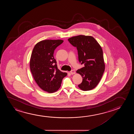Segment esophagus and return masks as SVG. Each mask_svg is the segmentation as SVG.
I'll list each match as a JSON object with an SVG mask.
<instances>
[{
  "mask_svg": "<svg viewBox=\"0 0 134 134\" xmlns=\"http://www.w3.org/2000/svg\"><path fill=\"white\" fill-rule=\"evenodd\" d=\"M70 73L71 74V75H74V74H75V71L74 70H72L70 72Z\"/></svg>",
  "mask_w": 134,
  "mask_h": 134,
  "instance_id": "34e87169",
  "label": "esophagus"
}]
</instances>
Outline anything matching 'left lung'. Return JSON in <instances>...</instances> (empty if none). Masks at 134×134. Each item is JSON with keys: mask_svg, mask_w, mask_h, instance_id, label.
Returning <instances> with one entry per match:
<instances>
[{"mask_svg": "<svg viewBox=\"0 0 134 134\" xmlns=\"http://www.w3.org/2000/svg\"><path fill=\"white\" fill-rule=\"evenodd\" d=\"M68 41L77 48L79 62L84 65L76 71L83 79L78 87L84 91L92 90L99 83L105 70L102 47L95 39L90 36L78 35L69 38Z\"/></svg>", "mask_w": 134, "mask_h": 134, "instance_id": "left-lung-1", "label": "left lung"}]
</instances>
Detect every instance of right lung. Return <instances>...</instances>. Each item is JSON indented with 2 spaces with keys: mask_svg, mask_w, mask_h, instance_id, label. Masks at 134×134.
Here are the masks:
<instances>
[{
  "mask_svg": "<svg viewBox=\"0 0 134 134\" xmlns=\"http://www.w3.org/2000/svg\"><path fill=\"white\" fill-rule=\"evenodd\" d=\"M63 40H44L37 42L33 48L30 61L31 73L40 88L48 93L57 92L63 79L67 75L58 69L53 57L55 48Z\"/></svg>",
  "mask_w": 134,
  "mask_h": 134,
  "instance_id": "1",
  "label": "right lung"
}]
</instances>
